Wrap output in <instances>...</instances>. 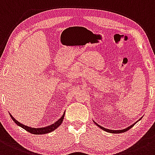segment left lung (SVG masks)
<instances>
[{
    "label": "left lung",
    "mask_w": 155,
    "mask_h": 155,
    "mask_svg": "<svg viewBox=\"0 0 155 155\" xmlns=\"http://www.w3.org/2000/svg\"><path fill=\"white\" fill-rule=\"evenodd\" d=\"M140 119H141V118H140ZM139 119V120H140ZM138 120V121H139ZM138 121H137L136 122H135L133 124H132L131 126H130V127H127V128H125V129H123V130H109V129H106V128H105V127H102V126H100V125H99L98 124H97L96 122H94V124L97 125V126H98L99 127H100L101 129L102 130H103L104 131H106V132H107V133H124V132H126V131H127V130H129L130 128H132L134 126V124H135V123H137L138 122Z\"/></svg>",
    "instance_id": "obj_1"
}]
</instances>
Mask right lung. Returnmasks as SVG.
I'll return each mask as SVG.
<instances>
[{"mask_svg":"<svg viewBox=\"0 0 155 155\" xmlns=\"http://www.w3.org/2000/svg\"><path fill=\"white\" fill-rule=\"evenodd\" d=\"M64 115H65V113H64V115L62 116L61 117L60 119L58 120V121H55L54 124H52L51 125H50V126L45 127H41V128H33V127H30L25 126V125L22 124H21V123L19 122V121H17V120L11 115V114H10V116H11V118L13 119V121H15V122L16 123L18 126L21 127L22 128H23L24 130H25L26 131H28V133L34 134V135H41V134L49 133H50V132L55 130L57 127H58L61 125V124L63 122Z\"/></svg>","mask_w":155,"mask_h":155,"instance_id":"right-lung-1","label":"right lung"}]
</instances>
